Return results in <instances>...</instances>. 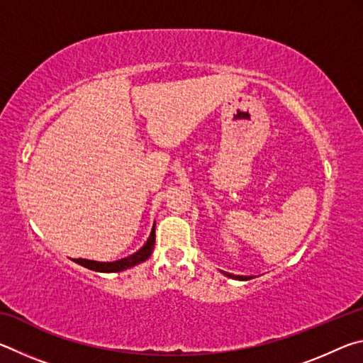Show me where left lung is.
<instances>
[{
    "label": "left lung",
    "instance_id": "obj_1",
    "mask_svg": "<svg viewBox=\"0 0 363 363\" xmlns=\"http://www.w3.org/2000/svg\"><path fill=\"white\" fill-rule=\"evenodd\" d=\"M220 272H223L225 277L235 279V280H250L251 279V277H248V275H233V274H229V272H224V270H220Z\"/></svg>",
    "mask_w": 363,
    "mask_h": 363
}]
</instances>
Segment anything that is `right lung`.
Returning a JSON list of instances; mask_svg holds the SVG:
<instances>
[{
  "mask_svg": "<svg viewBox=\"0 0 363 363\" xmlns=\"http://www.w3.org/2000/svg\"><path fill=\"white\" fill-rule=\"evenodd\" d=\"M153 245H155V224H153L150 235H149V238H147V242L144 243V247L138 250L136 253L123 257V259L113 261V262H101V261H91V259H83V257H78V259H73V261L86 269L96 270V272H106V274L121 272V270L131 269L134 266H138V264L144 262L145 259H149L152 251H153Z\"/></svg>",
  "mask_w": 363,
  "mask_h": 363,
  "instance_id": "right-lung-1",
  "label": "right lung"
}]
</instances>
